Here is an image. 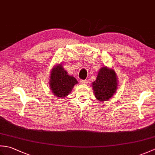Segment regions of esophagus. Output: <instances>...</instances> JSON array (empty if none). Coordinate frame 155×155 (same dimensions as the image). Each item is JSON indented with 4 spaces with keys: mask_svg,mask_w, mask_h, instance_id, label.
Returning a JSON list of instances; mask_svg holds the SVG:
<instances>
[{
    "mask_svg": "<svg viewBox=\"0 0 155 155\" xmlns=\"http://www.w3.org/2000/svg\"><path fill=\"white\" fill-rule=\"evenodd\" d=\"M81 83L83 84H87L88 83V81L87 80H81Z\"/></svg>",
    "mask_w": 155,
    "mask_h": 155,
    "instance_id": "34e87169",
    "label": "esophagus"
}]
</instances>
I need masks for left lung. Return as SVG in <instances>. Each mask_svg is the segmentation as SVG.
Returning a JSON list of instances; mask_svg holds the SVG:
<instances>
[{"label":"left lung","instance_id":"1","mask_svg":"<svg viewBox=\"0 0 155 155\" xmlns=\"http://www.w3.org/2000/svg\"><path fill=\"white\" fill-rule=\"evenodd\" d=\"M117 77L113 69L103 67L92 85L98 101H106L113 97L117 89Z\"/></svg>","mask_w":155,"mask_h":155}]
</instances>
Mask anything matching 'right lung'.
Masks as SVG:
<instances>
[{
	"label": "right lung",
	"instance_id": "right-lung-1",
	"mask_svg": "<svg viewBox=\"0 0 155 155\" xmlns=\"http://www.w3.org/2000/svg\"><path fill=\"white\" fill-rule=\"evenodd\" d=\"M49 81L52 93L60 98L67 97L74 85L78 83L77 79L69 75L61 64L54 66L52 69Z\"/></svg>",
	"mask_w": 155,
	"mask_h": 155
}]
</instances>
